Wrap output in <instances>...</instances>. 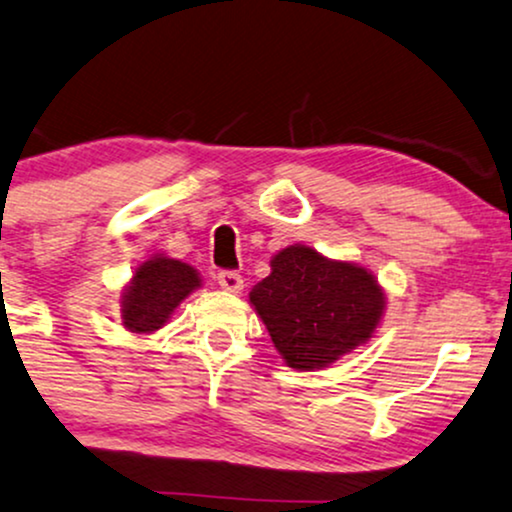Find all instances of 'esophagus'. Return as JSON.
<instances>
[{
	"label": "esophagus",
	"mask_w": 512,
	"mask_h": 512,
	"mask_svg": "<svg viewBox=\"0 0 512 512\" xmlns=\"http://www.w3.org/2000/svg\"><path fill=\"white\" fill-rule=\"evenodd\" d=\"M217 283L224 291L229 293H240L243 291V276L238 272H231V269H224V272L217 274Z\"/></svg>",
	"instance_id": "34e87169"
}]
</instances>
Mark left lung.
Listing matches in <instances>:
<instances>
[{"mask_svg": "<svg viewBox=\"0 0 512 512\" xmlns=\"http://www.w3.org/2000/svg\"><path fill=\"white\" fill-rule=\"evenodd\" d=\"M250 303L288 367L319 369L372 338L384 293L367 269L291 245L252 288Z\"/></svg>", "mask_w": 512, "mask_h": 512, "instance_id": "left-lung-1", "label": "left lung"}]
</instances>
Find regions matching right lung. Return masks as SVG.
I'll list each match as a JSON object with an SVG mask.
<instances>
[{
  "mask_svg": "<svg viewBox=\"0 0 512 512\" xmlns=\"http://www.w3.org/2000/svg\"><path fill=\"white\" fill-rule=\"evenodd\" d=\"M200 286L190 264L171 257H152L135 269L131 286L121 300V319L135 334H150L171 317V312Z\"/></svg>",
  "mask_w": 512,
  "mask_h": 512,
  "instance_id": "right-lung-1",
  "label": "right lung"
}]
</instances>
